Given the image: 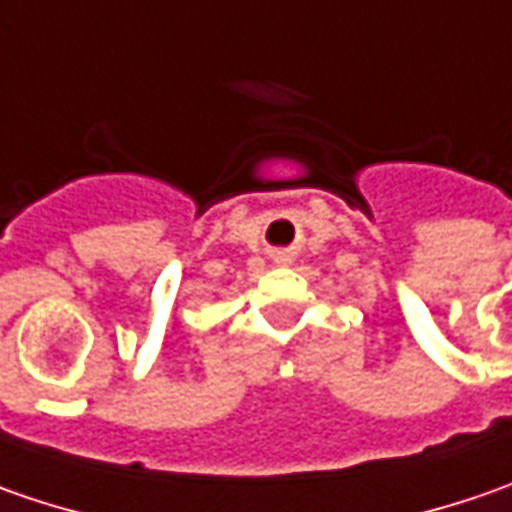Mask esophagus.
I'll use <instances>...</instances> for the list:
<instances>
[{"instance_id": "esophagus-1", "label": "esophagus", "mask_w": 512, "mask_h": 512, "mask_svg": "<svg viewBox=\"0 0 512 512\" xmlns=\"http://www.w3.org/2000/svg\"><path fill=\"white\" fill-rule=\"evenodd\" d=\"M276 262H279V265H287V262H290V256H287V253H276Z\"/></svg>"}]
</instances>
